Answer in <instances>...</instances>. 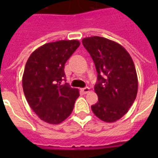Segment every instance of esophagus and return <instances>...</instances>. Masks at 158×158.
Listing matches in <instances>:
<instances>
[{"mask_svg": "<svg viewBox=\"0 0 158 158\" xmlns=\"http://www.w3.org/2000/svg\"><path fill=\"white\" fill-rule=\"evenodd\" d=\"M83 93H85V94H87L88 92H89V87H85V88H83L82 89Z\"/></svg>", "mask_w": 158, "mask_h": 158, "instance_id": "34e87169", "label": "esophagus"}]
</instances>
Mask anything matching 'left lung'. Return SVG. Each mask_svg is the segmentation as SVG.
Masks as SVG:
<instances>
[{"label": "left lung", "mask_w": 158, "mask_h": 158, "mask_svg": "<svg viewBox=\"0 0 158 158\" xmlns=\"http://www.w3.org/2000/svg\"><path fill=\"white\" fill-rule=\"evenodd\" d=\"M82 43L97 72L94 89L98 102L91 109L104 122H115L128 113L136 98L138 78L134 62L129 52L113 40L92 36Z\"/></svg>", "instance_id": "obj_1"}]
</instances>
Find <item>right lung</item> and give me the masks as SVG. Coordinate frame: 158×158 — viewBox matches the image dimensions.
<instances>
[{
	"instance_id": "obj_1",
	"label": "right lung",
	"mask_w": 158,
	"mask_h": 158,
	"mask_svg": "<svg viewBox=\"0 0 158 158\" xmlns=\"http://www.w3.org/2000/svg\"><path fill=\"white\" fill-rule=\"evenodd\" d=\"M80 43L76 40H58L36 49L26 62L23 89L29 106L40 118L52 124L64 121L71 114L79 96L65 78L64 66Z\"/></svg>"
}]
</instances>
